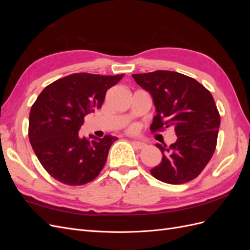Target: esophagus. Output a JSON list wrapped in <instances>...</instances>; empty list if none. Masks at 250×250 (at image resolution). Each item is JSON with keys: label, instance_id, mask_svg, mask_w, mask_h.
Returning <instances> with one entry per match:
<instances>
[{"label": "esophagus", "instance_id": "34e87169", "mask_svg": "<svg viewBox=\"0 0 250 250\" xmlns=\"http://www.w3.org/2000/svg\"><path fill=\"white\" fill-rule=\"evenodd\" d=\"M132 145L134 146V148H137V149H143V148L146 147V144L145 143L138 142V141H133L132 142Z\"/></svg>", "mask_w": 250, "mask_h": 250}]
</instances>
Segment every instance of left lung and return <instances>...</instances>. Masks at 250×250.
Here are the masks:
<instances>
[{
    "mask_svg": "<svg viewBox=\"0 0 250 250\" xmlns=\"http://www.w3.org/2000/svg\"><path fill=\"white\" fill-rule=\"evenodd\" d=\"M133 79L153 98L156 116L152 132L172 126L177 141L156 144L162 163L150 172L166 184L181 185L197 177L213 156L220 115L209 90L191 77L171 71L133 74Z\"/></svg>",
    "mask_w": 250,
    "mask_h": 250,
    "instance_id": "obj_1",
    "label": "left lung"
}]
</instances>
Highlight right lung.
<instances>
[{"label": "right lung", "mask_w": 250, "mask_h": 250, "mask_svg": "<svg viewBox=\"0 0 250 250\" xmlns=\"http://www.w3.org/2000/svg\"><path fill=\"white\" fill-rule=\"evenodd\" d=\"M124 75L75 73L43 88L29 115V141L50 175L67 186H82L99 175L116 137L80 138L84 117L101 108L107 89Z\"/></svg>", "instance_id": "1"}]
</instances>
